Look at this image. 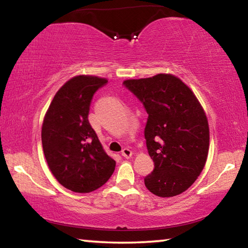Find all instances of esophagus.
Instances as JSON below:
<instances>
[{
	"mask_svg": "<svg viewBox=\"0 0 248 248\" xmlns=\"http://www.w3.org/2000/svg\"><path fill=\"white\" fill-rule=\"evenodd\" d=\"M121 155L124 158H130L132 156V151L129 149V148H124L123 151H121Z\"/></svg>",
	"mask_w": 248,
	"mask_h": 248,
	"instance_id": "esophagus-1",
	"label": "esophagus"
}]
</instances>
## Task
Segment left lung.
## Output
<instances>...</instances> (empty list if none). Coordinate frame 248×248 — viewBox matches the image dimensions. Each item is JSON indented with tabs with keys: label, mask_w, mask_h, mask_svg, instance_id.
Listing matches in <instances>:
<instances>
[{
	"label": "left lung",
	"mask_w": 248,
	"mask_h": 248,
	"mask_svg": "<svg viewBox=\"0 0 248 248\" xmlns=\"http://www.w3.org/2000/svg\"><path fill=\"white\" fill-rule=\"evenodd\" d=\"M148 113L145 138L155 168L145 177L147 189L159 197L187 190L205 167L209 149L206 113L179 78L159 73L124 81Z\"/></svg>",
	"instance_id": "1"
}]
</instances>
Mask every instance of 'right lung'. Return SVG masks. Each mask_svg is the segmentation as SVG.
I'll use <instances>...</instances> for the list:
<instances>
[{"mask_svg": "<svg viewBox=\"0 0 248 248\" xmlns=\"http://www.w3.org/2000/svg\"><path fill=\"white\" fill-rule=\"evenodd\" d=\"M107 82L94 76L73 77L59 89L44 116L41 138L47 166L75 193L98 189L116 167L88 120L92 97Z\"/></svg>", "mask_w": 248, "mask_h": 248, "instance_id": "obj_1", "label": "right lung"}]
</instances>
